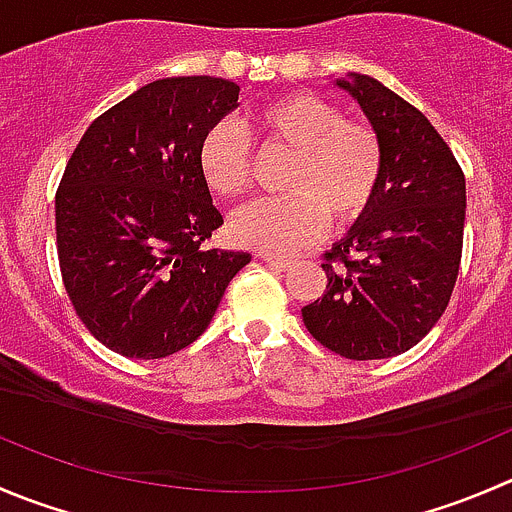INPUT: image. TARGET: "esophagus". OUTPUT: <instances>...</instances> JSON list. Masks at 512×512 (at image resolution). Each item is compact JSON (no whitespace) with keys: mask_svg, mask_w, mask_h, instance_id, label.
Returning <instances> with one entry per match:
<instances>
[{"mask_svg":"<svg viewBox=\"0 0 512 512\" xmlns=\"http://www.w3.org/2000/svg\"><path fill=\"white\" fill-rule=\"evenodd\" d=\"M260 260H262V262H267V265H270V267H275V270H287V267L292 265V262L287 260V257H282V255H272V252H262Z\"/></svg>","mask_w":512,"mask_h":512,"instance_id":"1","label":"esophagus"}]
</instances>
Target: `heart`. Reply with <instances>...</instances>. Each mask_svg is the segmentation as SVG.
Masks as SVG:
<instances>
[{
	"label": "heart",
	"mask_w": 512,
	"mask_h": 512,
	"mask_svg": "<svg viewBox=\"0 0 512 512\" xmlns=\"http://www.w3.org/2000/svg\"><path fill=\"white\" fill-rule=\"evenodd\" d=\"M262 142L292 152L282 187L287 195L265 197L230 217L237 245L287 252L317 240L325 215L350 222L370 205L382 170V147L367 124L350 122L315 94H290L252 117ZM200 170L220 197H237L250 185L252 152L235 119H220L200 142Z\"/></svg>",
	"instance_id": "heart-1"
}]
</instances>
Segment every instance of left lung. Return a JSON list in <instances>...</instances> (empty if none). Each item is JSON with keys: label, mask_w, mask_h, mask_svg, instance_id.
Segmentation results:
<instances>
[{"label": "left lung", "mask_w": 512, "mask_h": 512, "mask_svg": "<svg viewBox=\"0 0 512 512\" xmlns=\"http://www.w3.org/2000/svg\"><path fill=\"white\" fill-rule=\"evenodd\" d=\"M370 122L382 170L370 205L327 252V290L302 307L310 335L347 360L418 345L448 307L465 227V177L420 109L367 74L335 79Z\"/></svg>", "instance_id": "8db88e82"}]
</instances>
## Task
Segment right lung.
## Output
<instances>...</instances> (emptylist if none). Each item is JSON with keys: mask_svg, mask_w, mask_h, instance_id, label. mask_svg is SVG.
<instances>
[{"mask_svg": "<svg viewBox=\"0 0 512 512\" xmlns=\"http://www.w3.org/2000/svg\"><path fill=\"white\" fill-rule=\"evenodd\" d=\"M222 77H167L99 114L59 182L57 252L87 330L132 360L195 342L250 252L205 250L222 225L200 142L237 109Z\"/></svg>", "mask_w": 512, "mask_h": 512, "instance_id": "add662e5", "label": "right lung"}]
</instances>
